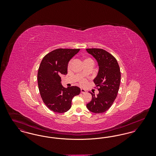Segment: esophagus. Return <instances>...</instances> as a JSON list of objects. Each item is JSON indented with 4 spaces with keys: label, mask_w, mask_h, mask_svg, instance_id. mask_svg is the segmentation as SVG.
Wrapping results in <instances>:
<instances>
[{
    "label": "esophagus",
    "mask_w": 156,
    "mask_h": 156,
    "mask_svg": "<svg viewBox=\"0 0 156 156\" xmlns=\"http://www.w3.org/2000/svg\"><path fill=\"white\" fill-rule=\"evenodd\" d=\"M81 93L82 94H85V93H86L87 92V91H86V90L84 89H81Z\"/></svg>",
    "instance_id": "1"
}]
</instances>
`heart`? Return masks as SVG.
I'll list each match as a JSON object with an SVG mask.
<instances>
[{
	"mask_svg": "<svg viewBox=\"0 0 156 156\" xmlns=\"http://www.w3.org/2000/svg\"><path fill=\"white\" fill-rule=\"evenodd\" d=\"M88 61H93V60L91 59L90 58H84V59H83V62H84V63L86 62H88ZM71 63H72V61H69V62L68 63L67 68H68V69L71 68ZM87 80L85 79V78H81V79L80 80V81H79V83H80V85H81V86L85 85L87 84Z\"/></svg>",
	"mask_w": 156,
	"mask_h": 156,
	"instance_id": "obj_1",
	"label": "heart"
}]
</instances>
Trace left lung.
<instances>
[{
	"label": "left lung",
	"instance_id": "left-lung-1",
	"mask_svg": "<svg viewBox=\"0 0 156 156\" xmlns=\"http://www.w3.org/2000/svg\"><path fill=\"white\" fill-rule=\"evenodd\" d=\"M87 52L97 59L99 72L94 82L99 94L92 95L91 101L87 105L88 110L95 113H102L111 107L118 95L121 74L116 59L106 50L101 48H87Z\"/></svg>",
	"mask_w": 156,
	"mask_h": 156
}]
</instances>
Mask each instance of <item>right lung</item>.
Returning a JSON list of instances; mask_svg holds the SVG:
<instances>
[{
	"label": "right lung",
	"instance_id": "add662e5",
	"mask_svg": "<svg viewBox=\"0 0 156 156\" xmlns=\"http://www.w3.org/2000/svg\"><path fill=\"white\" fill-rule=\"evenodd\" d=\"M80 50H54L46 54L40 63L37 73L39 92L46 106L54 112L68 111L71 107L73 98L81 92L77 87H64L60 77L62 74H67L69 61Z\"/></svg>",
	"mask_w": 156,
	"mask_h": 156
}]
</instances>
